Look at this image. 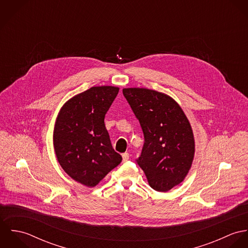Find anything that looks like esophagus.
Listing matches in <instances>:
<instances>
[{"label": "esophagus", "mask_w": 248, "mask_h": 248, "mask_svg": "<svg viewBox=\"0 0 248 248\" xmlns=\"http://www.w3.org/2000/svg\"><path fill=\"white\" fill-rule=\"evenodd\" d=\"M129 157H130V155H129L128 153H124V154H122V158H123V162L127 161V160L129 159Z\"/></svg>", "instance_id": "obj_1"}]
</instances>
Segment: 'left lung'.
I'll use <instances>...</instances> for the list:
<instances>
[{"label":"left lung","mask_w":248,"mask_h":248,"mask_svg":"<svg viewBox=\"0 0 248 248\" xmlns=\"http://www.w3.org/2000/svg\"><path fill=\"white\" fill-rule=\"evenodd\" d=\"M123 94L144 134L137 159L149 185L167 192L181 183L195 155L193 130L182 108L169 95L145 88H125Z\"/></svg>","instance_id":"obj_1"}]
</instances>
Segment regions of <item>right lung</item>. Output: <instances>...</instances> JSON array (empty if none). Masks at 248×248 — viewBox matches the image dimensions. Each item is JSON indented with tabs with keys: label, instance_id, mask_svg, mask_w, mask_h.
Here are the masks:
<instances>
[{
	"label": "right lung",
	"instance_id": "right-lung-1",
	"mask_svg": "<svg viewBox=\"0 0 248 248\" xmlns=\"http://www.w3.org/2000/svg\"><path fill=\"white\" fill-rule=\"evenodd\" d=\"M118 92L113 86L92 87L69 99L57 115L53 131L57 160L72 179L85 186H96L122 160L104 123Z\"/></svg>",
	"mask_w": 248,
	"mask_h": 248
}]
</instances>
